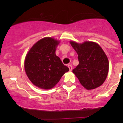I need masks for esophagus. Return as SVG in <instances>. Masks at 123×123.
Segmentation results:
<instances>
[{"mask_svg":"<svg viewBox=\"0 0 123 123\" xmlns=\"http://www.w3.org/2000/svg\"><path fill=\"white\" fill-rule=\"evenodd\" d=\"M68 68H69V71H72V69H73L72 65H68Z\"/></svg>","mask_w":123,"mask_h":123,"instance_id":"esophagus-1","label":"esophagus"}]
</instances>
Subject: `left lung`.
Here are the masks:
<instances>
[{"label":"left lung","instance_id":"1","mask_svg":"<svg viewBox=\"0 0 123 123\" xmlns=\"http://www.w3.org/2000/svg\"><path fill=\"white\" fill-rule=\"evenodd\" d=\"M78 55L79 65L73 73L87 90L94 89L105 82L109 70V62L105 52L97 43L69 41Z\"/></svg>","mask_w":123,"mask_h":123}]
</instances>
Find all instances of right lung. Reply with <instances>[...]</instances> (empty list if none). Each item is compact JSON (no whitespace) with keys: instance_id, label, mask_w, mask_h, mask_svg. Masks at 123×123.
I'll return each mask as SVG.
<instances>
[{"instance_id":"1","label":"right lung","mask_w":123,"mask_h":123,"mask_svg":"<svg viewBox=\"0 0 123 123\" xmlns=\"http://www.w3.org/2000/svg\"><path fill=\"white\" fill-rule=\"evenodd\" d=\"M60 42L54 37H45L34 44L26 55L25 72L30 81L40 89H52L69 71L55 54Z\"/></svg>"}]
</instances>
